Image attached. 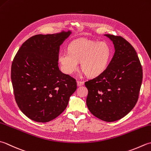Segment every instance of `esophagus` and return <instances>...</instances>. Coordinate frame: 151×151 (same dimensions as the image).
Returning a JSON list of instances; mask_svg holds the SVG:
<instances>
[{"label":"esophagus","instance_id":"34e87169","mask_svg":"<svg viewBox=\"0 0 151 151\" xmlns=\"http://www.w3.org/2000/svg\"><path fill=\"white\" fill-rule=\"evenodd\" d=\"M76 82H77L78 86H81L84 85V83L83 81H76Z\"/></svg>","mask_w":151,"mask_h":151}]
</instances>
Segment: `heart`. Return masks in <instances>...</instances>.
Here are the masks:
<instances>
[{
    "label": "heart",
    "instance_id": "b5f03b06",
    "mask_svg": "<svg viewBox=\"0 0 151 151\" xmlns=\"http://www.w3.org/2000/svg\"><path fill=\"white\" fill-rule=\"evenodd\" d=\"M112 50L105 42H96L85 38L70 44L69 52L62 51L58 55L61 69L67 74H72L81 68L90 77H96L104 71L111 60Z\"/></svg>",
    "mask_w": 151,
    "mask_h": 151
}]
</instances>
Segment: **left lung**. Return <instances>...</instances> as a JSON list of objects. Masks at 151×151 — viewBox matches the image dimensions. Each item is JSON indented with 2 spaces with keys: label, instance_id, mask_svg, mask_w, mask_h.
Returning <instances> with one entry per match:
<instances>
[{
  "label": "left lung",
  "instance_id": "8db88e82",
  "mask_svg": "<svg viewBox=\"0 0 151 151\" xmlns=\"http://www.w3.org/2000/svg\"><path fill=\"white\" fill-rule=\"evenodd\" d=\"M105 35L113 41L115 52L104 71L85 82L86 105L96 117L114 122L128 114L137 103L143 69L130 43L121 36Z\"/></svg>",
  "mask_w": 151,
  "mask_h": 151
}]
</instances>
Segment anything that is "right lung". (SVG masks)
<instances>
[{
  "mask_svg": "<svg viewBox=\"0 0 151 151\" xmlns=\"http://www.w3.org/2000/svg\"><path fill=\"white\" fill-rule=\"evenodd\" d=\"M70 31L37 35L27 40L15 55L11 80L16 102L25 116L47 122L66 109L75 92L76 80L58 67L60 46Z\"/></svg>",
  "mask_w": 151,
  "mask_h": 151,
  "instance_id": "1",
  "label": "right lung"
}]
</instances>
